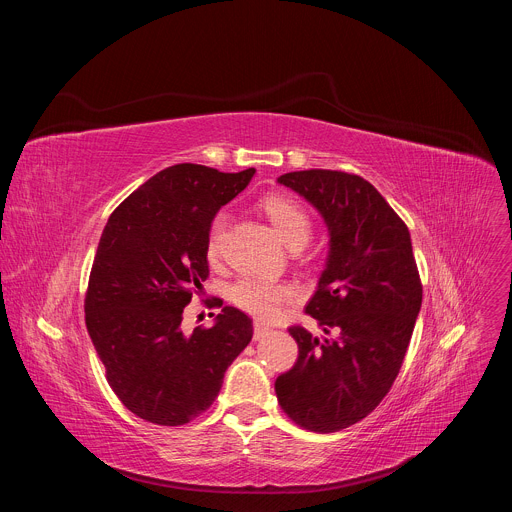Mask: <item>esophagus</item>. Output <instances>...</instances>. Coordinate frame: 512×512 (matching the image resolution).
<instances>
[{"mask_svg": "<svg viewBox=\"0 0 512 512\" xmlns=\"http://www.w3.org/2000/svg\"><path fill=\"white\" fill-rule=\"evenodd\" d=\"M267 332H269V326H265V324H261V322H255V324H253V338H255V340L263 338Z\"/></svg>", "mask_w": 512, "mask_h": 512, "instance_id": "obj_1", "label": "esophagus"}]
</instances>
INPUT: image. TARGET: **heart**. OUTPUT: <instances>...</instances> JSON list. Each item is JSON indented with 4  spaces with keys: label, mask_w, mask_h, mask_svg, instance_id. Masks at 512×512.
Listing matches in <instances>:
<instances>
[{
    "label": "heart",
    "mask_w": 512,
    "mask_h": 512,
    "mask_svg": "<svg viewBox=\"0 0 512 512\" xmlns=\"http://www.w3.org/2000/svg\"><path fill=\"white\" fill-rule=\"evenodd\" d=\"M259 208L265 212L269 223L289 249H300L308 243L312 235V218L296 198L287 194H269L259 202ZM227 225L229 216L225 212H218L208 227L206 257L212 263L221 259ZM229 298L239 310L259 320H271L279 314L283 304L294 298V289L279 281L243 277L231 285Z\"/></svg>",
    "instance_id": "obj_1"
}]
</instances>
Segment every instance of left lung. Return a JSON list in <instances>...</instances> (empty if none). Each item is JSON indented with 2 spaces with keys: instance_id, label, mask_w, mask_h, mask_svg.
Segmentation results:
<instances>
[{
  "instance_id": "8db88e82",
  "label": "left lung",
  "mask_w": 512,
  "mask_h": 512,
  "mask_svg": "<svg viewBox=\"0 0 512 512\" xmlns=\"http://www.w3.org/2000/svg\"><path fill=\"white\" fill-rule=\"evenodd\" d=\"M312 202L330 231V253L306 306L324 330L289 326L298 360L275 381L296 425L332 433L367 417L391 391L421 308L423 287L401 216L364 178L302 170L277 178Z\"/></svg>"
}]
</instances>
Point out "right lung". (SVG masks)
I'll return each mask as SVG.
<instances>
[{"label": "right lung", "instance_id": "right-lung-1", "mask_svg": "<svg viewBox=\"0 0 512 512\" xmlns=\"http://www.w3.org/2000/svg\"><path fill=\"white\" fill-rule=\"evenodd\" d=\"M253 174L170 166L131 192L103 229L85 294L87 330L109 387L145 421L174 427L204 413L253 338L251 318L231 306L210 328L190 336L180 328L208 277L212 218Z\"/></svg>", "mask_w": 512, "mask_h": 512}]
</instances>
